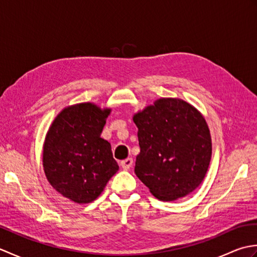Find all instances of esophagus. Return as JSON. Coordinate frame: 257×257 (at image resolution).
<instances>
[{
    "mask_svg": "<svg viewBox=\"0 0 257 257\" xmlns=\"http://www.w3.org/2000/svg\"><path fill=\"white\" fill-rule=\"evenodd\" d=\"M133 162H134V160L132 159V158H127V159H124L120 162V166L122 167L123 170H128V169H130V167L133 166Z\"/></svg>",
    "mask_w": 257,
    "mask_h": 257,
    "instance_id": "1",
    "label": "esophagus"
}]
</instances>
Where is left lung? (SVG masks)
<instances>
[{
    "mask_svg": "<svg viewBox=\"0 0 257 257\" xmlns=\"http://www.w3.org/2000/svg\"><path fill=\"white\" fill-rule=\"evenodd\" d=\"M140 154L135 172L157 199L188 195L204 179L212 156L205 119L190 103L161 98L135 114Z\"/></svg>",
    "mask_w": 257,
    "mask_h": 257,
    "instance_id": "left-lung-1",
    "label": "left lung"
}]
</instances>
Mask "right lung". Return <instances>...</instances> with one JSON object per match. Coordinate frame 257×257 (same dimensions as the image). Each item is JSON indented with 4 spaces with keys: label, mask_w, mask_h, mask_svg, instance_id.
Here are the masks:
<instances>
[{
    "label": "right lung",
    "mask_w": 257,
    "mask_h": 257,
    "mask_svg": "<svg viewBox=\"0 0 257 257\" xmlns=\"http://www.w3.org/2000/svg\"><path fill=\"white\" fill-rule=\"evenodd\" d=\"M109 109L90 102L65 108L46 135L43 165L54 189L76 203L98 198L118 165L100 137Z\"/></svg>",
    "instance_id": "right-lung-1"
}]
</instances>
